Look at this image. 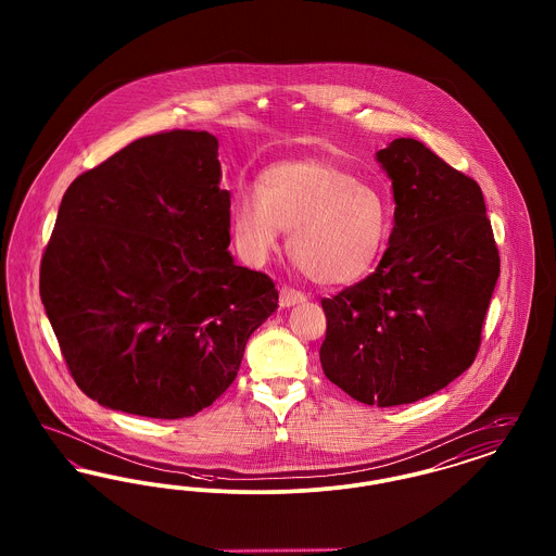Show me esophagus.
I'll use <instances>...</instances> for the list:
<instances>
[{
    "instance_id": "34e87169",
    "label": "esophagus",
    "mask_w": 556,
    "mask_h": 556,
    "mask_svg": "<svg viewBox=\"0 0 556 556\" xmlns=\"http://www.w3.org/2000/svg\"><path fill=\"white\" fill-rule=\"evenodd\" d=\"M304 300H306L304 291L291 290V288H281V291H279V304L283 308H290L293 304H300Z\"/></svg>"
}]
</instances>
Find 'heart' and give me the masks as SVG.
Instances as JSON below:
<instances>
[{
  "label": "heart",
  "mask_w": 556,
  "mask_h": 556,
  "mask_svg": "<svg viewBox=\"0 0 556 556\" xmlns=\"http://www.w3.org/2000/svg\"><path fill=\"white\" fill-rule=\"evenodd\" d=\"M229 220L245 263L265 265L291 231V258L304 273L320 286H345L379 263L394 206L381 187L338 164L295 160L266 168L256 191L238 193Z\"/></svg>",
  "instance_id": "b5f03b06"
}]
</instances>
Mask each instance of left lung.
I'll use <instances>...</instances> for the list:
<instances>
[{"label": "left lung", "mask_w": 556, "mask_h": 556, "mask_svg": "<svg viewBox=\"0 0 556 556\" xmlns=\"http://www.w3.org/2000/svg\"><path fill=\"white\" fill-rule=\"evenodd\" d=\"M392 179L394 229L367 279L323 298L320 367L381 408L446 388L476 361L501 256L476 181L421 141L377 152Z\"/></svg>", "instance_id": "1"}]
</instances>
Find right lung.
I'll return each instance as SVG.
<instances>
[{"instance_id":"1","label":"right lung","mask_w":556,"mask_h":556,"mask_svg":"<svg viewBox=\"0 0 556 556\" xmlns=\"http://www.w3.org/2000/svg\"><path fill=\"white\" fill-rule=\"evenodd\" d=\"M229 208L206 131L141 137L71 184L39 293L80 392L184 419L233 383L279 293L233 263Z\"/></svg>"}]
</instances>
